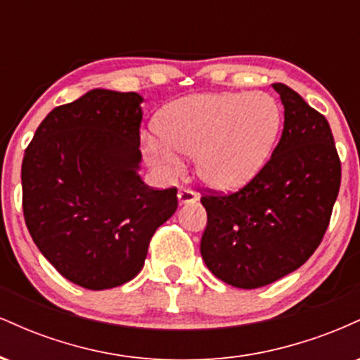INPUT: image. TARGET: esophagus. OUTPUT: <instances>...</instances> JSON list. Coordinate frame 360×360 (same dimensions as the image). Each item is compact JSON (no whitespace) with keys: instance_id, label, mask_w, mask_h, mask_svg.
<instances>
[{"instance_id":"1","label":"esophagus","mask_w":360,"mask_h":360,"mask_svg":"<svg viewBox=\"0 0 360 360\" xmlns=\"http://www.w3.org/2000/svg\"><path fill=\"white\" fill-rule=\"evenodd\" d=\"M177 198H179L181 205H191V203H196V201L200 200L196 193L191 191V189H186V188L179 189V193H177Z\"/></svg>"}]
</instances>
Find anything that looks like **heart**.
<instances>
[{
  "label": "heart",
  "instance_id": "heart-1",
  "mask_svg": "<svg viewBox=\"0 0 360 360\" xmlns=\"http://www.w3.org/2000/svg\"><path fill=\"white\" fill-rule=\"evenodd\" d=\"M283 113L266 93L198 94L172 103L159 122L160 137L143 139L148 160L176 172L181 155L217 191L242 189L262 171L278 142Z\"/></svg>",
  "mask_w": 360,
  "mask_h": 360
}]
</instances>
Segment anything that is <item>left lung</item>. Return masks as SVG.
<instances>
[{
  "instance_id": "obj_1",
  "label": "left lung",
  "mask_w": 360,
  "mask_h": 360,
  "mask_svg": "<svg viewBox=\"0 0 360 360\" xmlns=\"http://www.w3.org/2000/svg\"><path fill=\"white\" fill-rule=\"evenodd\" d=\"M284 128L269 162L233 194L201 198L206 267L233 288L255 289L296 271L328 229L340 189V159L323 115L296 91L274 82Z\"/></svg>"
}]
</instances>
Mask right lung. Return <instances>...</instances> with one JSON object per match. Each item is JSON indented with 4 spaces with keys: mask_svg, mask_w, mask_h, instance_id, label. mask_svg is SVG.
Returning <instances> with one entry per match:
<instances>
[{
    "mask_svg": "<svg viewBox=\"0 0 360 360\" xmlns=\"http://www.w3.org/2000/svg\"><path fill=\"white\" fill-rule=\"evenodd\" d=\"M139 93L91 89L53 108L22 164L23 214L44 257L93 291L142 271L148 242L177 210V189L140 177Z\"/></svg>",
    "mask_w": 360,
    "mask_h": 360,
    "instance_id": "right-lung-1",
    "label": "right lung"
}]
</instances>
